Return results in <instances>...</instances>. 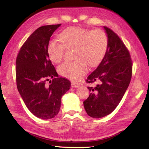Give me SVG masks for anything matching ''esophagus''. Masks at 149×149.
Masks as SVG:
<instances>
[{"mask_svg": "<svg viewBox=\"0 0 149 149\" xmlns=\"http://www.w3.org/2000/svg\"><path fill=\"white\" fill-rule=\"evenodd\" d=\"M71 86L72 87H79V84H78L77 83H74V82H71Z\"/></svg>", "mask_w": 149, "mask_h": 149, "instance_id": "34e87169", "label": "esophagus"}]
</instances>
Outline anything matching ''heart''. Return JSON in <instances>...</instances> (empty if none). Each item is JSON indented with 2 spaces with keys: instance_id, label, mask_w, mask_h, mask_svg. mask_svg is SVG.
Segmentation results:
<instances>
[{
  "instance_id": "heart-1",
  "label": "heart",
  "mask_w": 149,
  "mask_h": 149,
  "mask_svg": "<svg viewBox=\"0 0 149 149\" xmlns=\"http://www.w3.org/2000/svg\"><path fill=\"white\" fill-rule=\"evenodd\" d=\"M62 43L51 40L47 45V54L50 60L58 63L62 61L65 49H74L73 62L60 65L58 71L62 77L72 81H78L91 67L98 65L105 56L108 48V37L102 29L90 31L80 27H70L60 33Z\"/></svg>"
}]
</instances>
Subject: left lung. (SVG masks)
I'll return each instance as SVG.
<instances>
[{
	"mask_svg": "<svg viewBox=\"0 0 149 149\" xmlns=\"http://www.w3.org/2000/svg\"><path fill=\"white\" fill-rule=\"evenodd\" d=\"M109 44L104 58L86 82L98 84L88 87L90 95L84 102L87 114L95 118L104 117L116 108L129 87L132 77V62L129 50L113 30L104 27Z\"/></svg>",
	"mask_w": 149,
	"mask_h": 149,
	"instance_id": "1",
	"label": "left lung"
}]
</instances>
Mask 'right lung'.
<instances>
[{
    "label": "right lung",
    "instance_id": "add662e5",
    "mask_svg": "<svg viewBox=\"0 0 149 149\" xmlns=\"http://www.w3.org/2000/svg\"><path fill=\"white\" fill-rule=\"evenodd\" d=\"M60 26H43L36 29L21 47L16 60L18 91L29 111L41 119L56 116L62 97L71 87L68 79L58 77L47 51L51 36ZM49 78L52 81L47 85Z\"/></svg>",
    "mask_w": 149,
    "mask_h": 149
}]
</instances>
